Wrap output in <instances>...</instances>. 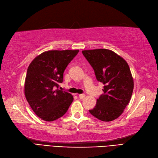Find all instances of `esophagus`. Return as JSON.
I'll return each instance as SVG.
<instances>
[{
    "mask_svg": "<svg viewBox=\"0 0 158 158\" xmlns=\"http://www.w3.org/2000/svg\"><path fill=\"white\" fill-rule=\"evenodd\" d=\"M79 98L80 99H85V94H79Z\"/></svg>",
    "mask_w": 158,
    "mask_h": 158,
    "instance_id": "1",
    "label": "esophagus"
}]
</instances>
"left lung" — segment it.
Instances as JSON below:
<instances>
[{"instance_id":"8db88e82","label":"left lung","mask_w":158,"mask_h":158,"mask_svg":"<svg viewBox=\"0 0 158 158\" xmlns=\"http://www.w3.org/2000/svg\"><path fill=\"white\" fill-rule=\"evenodd\" d=\"M82 52L94 69L97 80L104 85V94L89 112L101 121H113L123 113L134 89L128 63L115 52L106 48L85 50Z\"/></svg>"}]
</instances>
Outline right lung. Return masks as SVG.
Wrapping results in <instances>:
<instances>
[{"instance_id":"right-lung-1","label":"right lung","mask_w":158,"mask_h":158,"mask_svg":"<svg viewBox=\"0 0 158 158\" xmlns=\"http://www.w3.org/2000/svg\"><path fill=\"white\" fill-rule=\"evenodd\" d=\"M79 50L44 51L30 63L24 94L33 111L43 120L54 121L67 112L73 100L71 94L59 89L64 72Z\"/></svg>"}]
</instances>
